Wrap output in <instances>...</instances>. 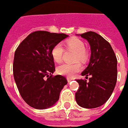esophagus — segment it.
<instances>
[{
    "label": "esophagus",
    "instance_id": "esophagus-1",
    "mask_svg": "<svg viewBox=\"0 0 128 128\" xmlns=\"http://www.w3.org/2000/svg\"><path fill=\"white\" fill-rule=\"evenodd\" d=\"M73 79H71V78H67V80H68V82H70Z\"/></svg>",
    "mask_w": 128,
    "mask_h": 128
}]
</instances>
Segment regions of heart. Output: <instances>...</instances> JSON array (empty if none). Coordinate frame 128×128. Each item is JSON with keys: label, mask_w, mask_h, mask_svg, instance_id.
Wrapping results in <instances>:
<instances>
[{"label": "heart", "mask_w": 128, "mask_h": 128, "mask_svg": "<svg viewBox=\"0 0 128 128\" xmlns=\"http://www.w3.org/2000/svg\"><path fill=\"white\" fill-rule=\"evenodd\" d=\"M66 46L68 49L73 50L76 52V61H80L84 62L88 58V54L85 49V45L83 41L77 37L70 38L66 42ZM64 49L60 44H58L53 47L51 54L55 62L60 63L61 62L64 55ZM82 70V66L80 63L76 64H63L59 66L57 68V71L62 76L72 78L76 76L77 73Z\"/></svg>", "instance_id": "heart-1"}]
</instances>
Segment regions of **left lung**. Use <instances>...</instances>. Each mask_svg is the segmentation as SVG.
I'll use <instances>...</instances> for the list:
<instances>
[{"mask_svg": "<svg viewBox=\"0 0 128 128\" xmlns=\"http://www.w3.org/2000/svg\"><path fill=\"white\" fill-rule=\"evenodd\" d=\"M91 47V58L82 76H91L86 80H76L79 88L76 100L84 108H98L108 101L116 86L117 80V59L108 41L94 32L81 34ZM86 78H88L85 77Z\"/></svg>", "mask_w": 128, "mask_h": 128, "instance_id": "left-lung-1", "label": "left lung"}]
</instances>
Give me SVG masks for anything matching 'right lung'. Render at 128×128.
Segmentation results:
<instances>
[{
    "instance_id": "right-lung-1",
    "label": "right lung",
    "mask_w": 128,
    "mask_h": 128,
    "mask_svg": "<svg viewBox=\"0 0 128 128\" xmlns=\"http://www.w3.org/2000/svg\"><path fill=\"white\" fill-rule=\"evenodd\" d=\"M64 33L35 31L20 43L15 51L13 73L22 98L30 107L43 110L52 106L67 80L55 70L51 52L53 47L66 38Z\"/></svg>"
}]
</instances>
